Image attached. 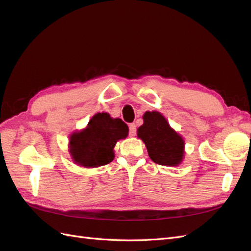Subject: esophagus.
I'll return each mask as SVG.
<instances>
[{
	"instance_id": "esophagus-1",
	"label": "esophagus",
	"mask_w": 251,
	"mask_h": 251,
	"mask_svg": "<svg viewBox=\"0 0 251 251\" xmlns=\"http://www.w3.org/2000/svg\"><path fill=\"white\" fill-rule=\"evenodd\" d=\"M128 128H130V136L131 137H134V136L136 135V125L130 124L128 125Z\"/></svg>"
}]
</instances>
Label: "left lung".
Masks as SVG:
<instances>
[{
    "label": "left lung",
    "mask_w": 251,
    "mask_h": 251,
    "mask_svg": "<svg viewBox=\"0 0 251 251\" xmlns=\"http://www.w3.org/2000/svg\"><path fill=\"white\" fill-rule=\"evenodd\" d=\"M142 118L143 125L138 127L137 136L146 144L151 160L165 166L181 164L185 153L182 136L171 127L160 112L147 111Z\"/></svg>",
    "instance_id": "1"
}]
</instances>
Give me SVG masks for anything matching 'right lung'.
I'll return each mask as SVG.
<instances>
[{
    "mask_svg": "<svg viewBox=\"0 0 251 251\" xmlns=\"http://www.w3.org/2000/svg\"><path fill=\"white\" fill-rule=\"evenodd\" d=\"M128 127L120 118L109 113H96L88 126L70 135L69 153L72 161L92 169L113 161L114 147L118 140L127 137Z\"/></svg>",
    "mask_w": 251,
    "mask_h": 251,
    "instance_id": "right-lung-1",
    "label": "right lung"
}]
</instances>
